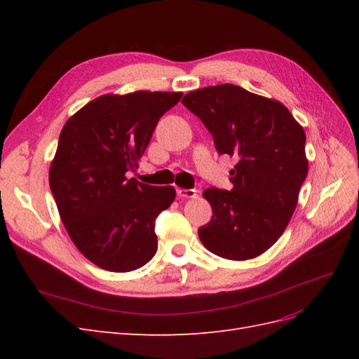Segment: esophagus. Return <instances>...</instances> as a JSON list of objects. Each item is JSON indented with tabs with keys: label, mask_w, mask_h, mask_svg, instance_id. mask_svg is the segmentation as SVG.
<instances>
[{
	"label": "esophagus",
	"mask_w": 359,
	"mask_h": 359,
	"mask_svg": "<svg viewBox=\"0 0 359 359\" xmlns=\"http://www.w3.org/2000/svg\"><path fill=\"white\" fill-rule=\"evenodd\" d=\"M177 196L181 199H191L198 196V191L193 189H177Z\"/></svg>",
	"instance_id": "obj_1"
}]
</instances>
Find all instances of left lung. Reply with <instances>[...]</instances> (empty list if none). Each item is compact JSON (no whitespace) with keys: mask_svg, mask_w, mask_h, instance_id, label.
Here are the masks:
<instances>
[{"mask_svg":"<svg viewBox=\"0 0 359 359\" xmlns=\"http://www.w3.org/2000/svg\"><path fill=\"white\" fill-rule=\"evenodd\" d=\"M182 104L208 128L217 153L238 160L231 190L203 191L212 219L199 227L202 244L231 260L262 255L297 208L309 172L306 133L285 104L232 83L191 91Z\"/></svg>","mask_w":359,"mask_h":359,"instance_id":"obj_1","label":"left lung"}]
</instances>
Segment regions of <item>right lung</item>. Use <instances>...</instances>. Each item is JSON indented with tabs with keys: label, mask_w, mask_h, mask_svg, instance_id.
<instances>
[{
	"label": "right lung",
	"mask_w": 359,
	"mask_h": 359,
	"mask_svg": "<svg viewBox=\"0 0 359 359\" xmlns=\"http://www.w3.org/2000/svg\"><path fill=\"white\" fill-rule=\"evenodd\" d=\"M182 93L100 95L64 124L49 186L64 227L79 252L114 273L149 262L157 250L156 219L175 199L173 187L127 178L161 115Z\"/></svg>",
	"instance_id": "add662e5"
}]
</instances>
